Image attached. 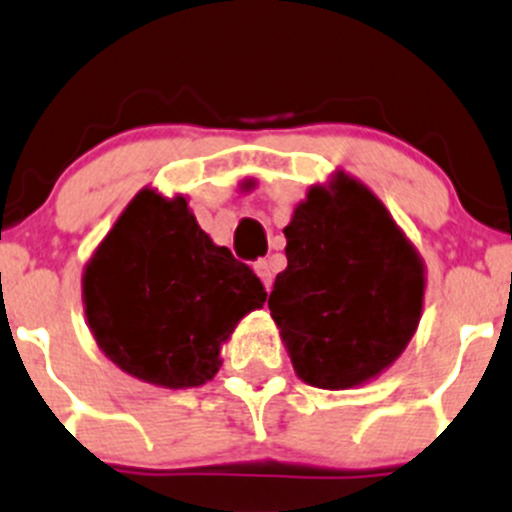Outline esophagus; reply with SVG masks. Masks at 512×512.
<instances>
[{
  "mask_svg": "<svg viewBox=\"0 0 512 512\" xmlns=\"http://www.w3.org/2000/svg\"><path fill=\"white\" fill-rule=\"evenodd\" d=\"M255 272H257V277L262 280V285H265V290L270 292V287H272V265H270V262L257 260L255 262Z\"/></svg>",
  "mask_w": 512,
  "mask_h": 512,
  "instance_id": "esophagus-1",
  "label": "esophagus"
}]
</instances>
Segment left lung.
Returning a JSON list of instances; mask_svg holds the SVG:
<instances>
[{
    "label": "left lung",
    "instance_id": "1",
    "mask_svg": "<svg viewBox=\"0 0 512 512\" xmlns=\"http://www.w3.org/2000/svg\"><path fill=\"white\" fill-rule=\"evenodd\" d=\"M270 315L297 377L350 390L388 370L423 317L425 262L380 197L337 170L292 210Z\"/></svg>",
    "mask_w": 512,
    "mask_h": 512
}]
</instances>
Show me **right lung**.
Returning a JSON list of instances; mask_svg holds the SVG:
<instances>
[{
	"label": "right lung",
	"instance_id": "obj_1",
	"mask_svg": "<svg viewBox=\"0 0 512 512\" xmlns=\"http://www.w3.org/2000/svg\"><path fill=\"white\" fill-rule=\"evenodd\" d=\"M267 300L260 277L215 245L182 195L142 187L82 272V305L99 350L157 388L217 375L237 322Z\"/></svg>",
	"mask_w": 512,
	"mask_h": 512
}]
</instances>
